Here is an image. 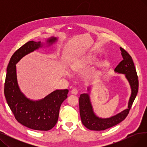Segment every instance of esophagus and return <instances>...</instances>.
Listing matches in <instances>:
<instances>
[{
	"label": "esophagus",
	"mask_w": 147,
	"mask_h": 147,
	"mask_svg": "<svg viewBox=\"0 0 147 147\" xmlns=\"http://www.w3.org/2000/svg\"><path fill=\"white\" fill-rule=\"evenodd\" d=\"M71 94H73V95H76L77 94H78V90L77 89H73L71 90Z\"/></svg>",
	"instance_id": "1"
}]
</instances>
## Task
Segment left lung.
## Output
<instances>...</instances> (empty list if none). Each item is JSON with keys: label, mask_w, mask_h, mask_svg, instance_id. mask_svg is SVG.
<instances>
[{"label": "left lung", "mask_w": 147, "mask_h": 147, "mask_svg": "<svg viewBox=\"0 0 147 147\" xmlns=\"http://www.w3.org/2000/svg\"><path fill=\"white\" fill-rule=\"evenodd\" d=\"M123 60L114 69V71L119 74H124L128 80L131 88V95L130 96L127 109L113 116L102 119L95 115L90 102V96L88 94H83L79 98V109L81 120L83 125L89 130H104L119 124L124 120L129 113V110L138 92V78L136 68L129 54L122 48H120ZM90 87L88 88L89 90Z\"/></svg>", "instance_id": "8db88e82"}]
</instances>
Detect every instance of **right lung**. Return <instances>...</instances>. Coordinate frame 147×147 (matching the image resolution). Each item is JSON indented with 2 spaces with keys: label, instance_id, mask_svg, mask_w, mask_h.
<instances>
[{
  "label": "right lung",
  "instance_id": "add662e5",
  "mask_svg": "<svg viewBox=\"0 0 147 147\" xmlns=\"http://www.w3.org/2000/svg\"><path fill=\"white\" fill-rule=\"evenodd\" d=\"M57 40V37H52L46 42L50 46ZM42 46L41 42L30 41L13 54L7 67L4 94L15 118L20 123L32 129L47 131L57 123L61 105L67 98L68 90H56L42 99L33 101L21 91L17 77L18 62Z\"/></svg>",
  "mask_w": 147,
  "mask_h": 147
}]
</instances>
